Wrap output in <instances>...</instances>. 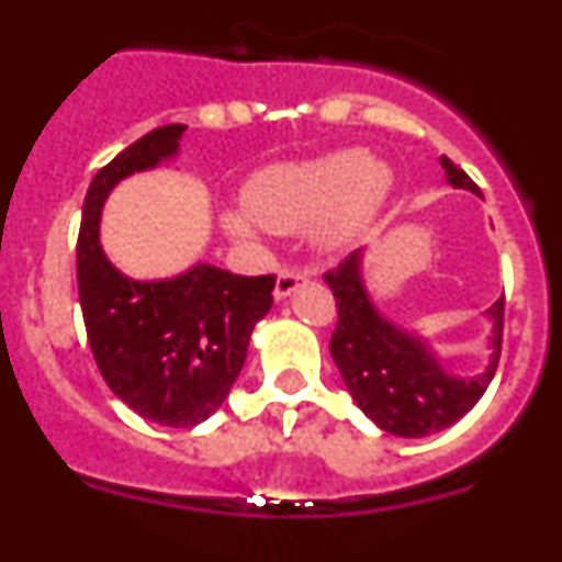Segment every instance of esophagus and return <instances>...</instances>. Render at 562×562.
I'll list each match as a JSON object with an SVG mask.
<instances>
[{
    "mask_svg": "<svg viewBox=\"0 0 562 562\" xmlns=\"http://www.w3.org/2000/svg\"><path fill=\"white\" fill-rule=\"evenodd\" d=\"M306 284V272L301 270H281L278 272V281H276V301H286L290 295H295L301 286Z\"/></svg>",
    "mask_w": 562,
    "mask_h": 562,
    "instance_id": "34e87169",
    "label": "esophagus"
}]
</instances>
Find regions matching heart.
<instances>
[{
	"label": "heart",
	"mask_w": 562,
	"mask_h": 562,
	"mask_svg": "<svg viewBox=\"0 0 562 562\" xmlns=\"http://www.w3.org/2000/svg\"><path fill=\"white\" fill-rule=\"evenodd\" d=\"M389 188V171L369 151L342 148L256 173L245 188L248 213L225 211L222 227L238 241H252L256 225L272 233L312 227L317 250L340 252L371 225Z\"/></svg>",
	"instance_id": "heart-1"
}]
</instances>
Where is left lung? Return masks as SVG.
<instances>
[{
	"instance_id": "1",
	"label": "left lung",
	"mask_w": 562,
	"mask_h": 562,
	"mask_svg": "<svg viewBox=\"0 0 562 562\" xmlns=\"http://www.w3.org/2000/svg\"><path fill=\"white\" fill-rule=\"evenodd\" d=\"M445 180L481 196L459 166L439 157ZM366 250L351 252L337 270L326 272V284L337 297V329L331 335V360L360 411L391 436L422 439L439 434L473 408L495 374L504 331V295L484 312L490 317L484 369L461 376L445 366L430 340L419 331L394 324L374 304L366 286Z\"/></svg>"
}]
</instances>
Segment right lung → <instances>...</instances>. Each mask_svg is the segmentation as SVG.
I'll return each mask as SVG.
<instances>
[{"mask_svg":"<svg viewBox=\"0 0 562 562\" xmlns=\"http://www.w3.org/2000/svg\"><path fill=\"white\" fill-rule=\"evenodd\" d=\"M182 123L154 128L89 182L78 233V297L98 369L128 408L166 428H193L222 408L272 310L276 276H233L196 261L168 278H132L101 247L109 193L132 173L180 157Z\"/></svg>","mask_w":562,"mask_h":562,"instance_id":"right-lung-1","label":"right lung"}]
</instances>
